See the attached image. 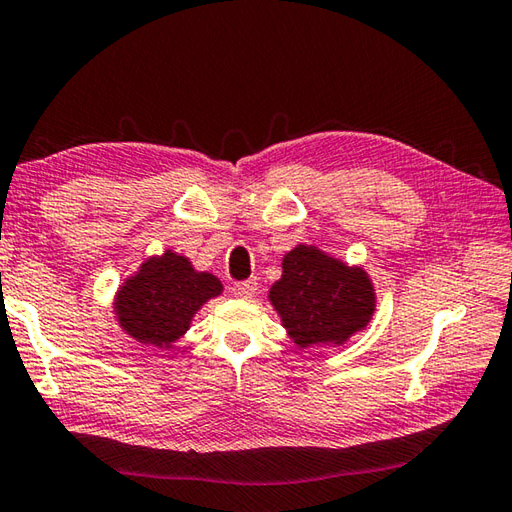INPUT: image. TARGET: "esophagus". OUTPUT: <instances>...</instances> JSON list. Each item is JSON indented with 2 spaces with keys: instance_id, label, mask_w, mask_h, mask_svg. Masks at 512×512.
<instances>
[{
  "instance_id": "34e87169",
  "label": "esophagus",
  "mask_w": 512,
  "mask_h": 512,
  "mask_svg": "<svg viewBox=\"0 0 512 512\" xmlns=\"http://www.w3.org/2000/svg\"><path fill=\"white\" fill-rule=\"evenodd\" d=\"M256 289H258V280L256 278L241 280V283H234V287H232L234 296H238V298H252L256 294Z\"/></svg>"
}]
</instances>
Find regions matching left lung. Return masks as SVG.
Returning <instances> with one entry per match:
<instances>
[{
	"label": "left lung",
	"instance_id": "8db88e82",
	"mask_svg": "<svg viewBox=\"0 0 512 512\" xmlns=\"http://www.w3.org/2000/svg\"><path fill=\"white\" fill-rule=\"evenodd\" d=\"M267 298L300 349L340 347L375 314V289L367 271L305 243L285 254L283 276Z\"/></svg>",
	"mask_w": 512,
	"mask_h": 512
}]
</instances>
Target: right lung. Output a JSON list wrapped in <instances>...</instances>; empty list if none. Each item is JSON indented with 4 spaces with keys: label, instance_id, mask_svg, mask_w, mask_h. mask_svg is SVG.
Wrapping results in <instances>:
<instances>
[{
    "label": "right lung",
    "instance_id": "add662e5",
    "mask_svg": "<svg viewBox=\"0 0 512 512\" xmlns=\"http://www.w3.org/2000/svg\"><path fill=\"white\" fill-rule=\"evenodd\" d=\"M221 291L214 274L196 271L190 258L165 249L125 278L112 309L121 331L134 342L168 351L190 329L196 311Z\"/></svg>",
    "mask_w": 512,
    "mask_h": 512
}]
</instances>
